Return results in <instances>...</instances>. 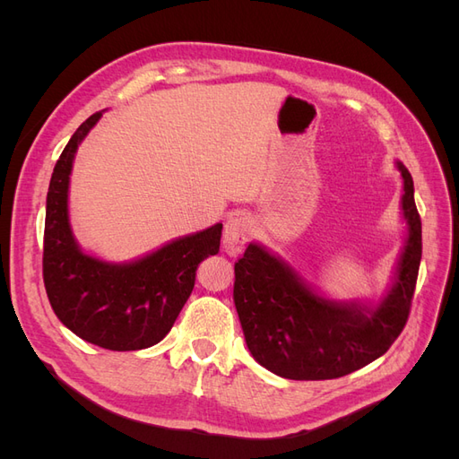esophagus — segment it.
<instances>
[{
	"instance_id": "34e87169",
	"label": "esophagus",
	"mask_w": 459,
	"mask_h": 459,
	"mask_svg": "<svg viewBox=\"0 0 459 459\" xmlns=\"http://www.w3.org/2000/svg\"><path fill=\"white\" fill-rule=\"evenodd\" d=\"M253 235V221L247 214H235L228 218L224 226V238H221V245L224 251L230 256H238L245 248Z\"/></svg>"
}]
</instances>
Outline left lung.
I'll use <instances>...</instances> for the list:
<instances>
[{
    "mask_svg": "<svg viewBox=\"0 0 459 459\" xmlns=\"http://www.w3.org/2000/svg\"><path fill=\"white\" fill-rule=\"evenodd\" d=\"M404 178L402 208L410 226L391 293L375 310L337 304L300 283L281 260L251 243L235 262L233 300L248 351L260 366L285 379H337L383 356L406 327L421 262V218L413 179Z\"/></svg>",
    "mask_w": 459,
    "mask_h": 459,
    "instance_id": "1",
    "label": "left lung"
}]
</instances>
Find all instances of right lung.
I'll list each match as a JSON object with an SVG mask.
<instances>
[{"label": "right lung", "mask_w": 459, "mask_h": 459, "mask_svg": "<svg viewBox=\"0 0 459 459\" xmlns=\"http://www.w3.org/2000/svg\"><path fill=\"white\" fill-rule=\"evenodd\" d=\"M91 115L55 164L44 230V285L51 308L80 339L108 351H142L166 337L184 308L199 264L218 255L221 224L115 266L84 255L68 226V176L78 143L100 120Z\"/></svg>", "instance_id": "obj_1"}]
</instances>
